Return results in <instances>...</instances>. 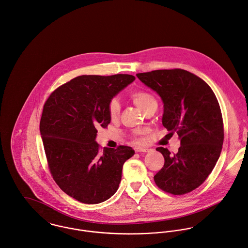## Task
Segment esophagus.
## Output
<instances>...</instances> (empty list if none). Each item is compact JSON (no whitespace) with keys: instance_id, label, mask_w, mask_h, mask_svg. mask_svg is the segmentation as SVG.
<instances>
[{"instance_id":"34e87169","label":"esophagus","mask_w":248,"mask_h":248,"mask_svg":"<svg viewBox=\"0 0 248 248\" xmlns=\"http://www.w3.org/2000/svg\"><path fill=\"white\" fill-rule=\"evenodd\" d=\"M135 151L136 152H149V151H151V149L143 148V147H137V148H135Z\"/></svg>"}]
</instances>
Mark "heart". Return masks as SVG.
<instances>
[{"label": "heart", "mask_w": 248, "mask_h": 248, "mask_svg": "<svg viewBox=\"0 0 248 248\" xmlns=\"http://www.w3.org/2000/svg\"><path fill=\"white\" fill-rule=\"evenodd\" d=\"M130 98L133 102L145 113L148 109L152 106L157 105L156 99L148 91L145 90H135L130 94ZM120 112V103L116 99H111L108 103V115L109 117L114 120L118 117ZM138 143L139 141H135Z\"/></svg>", "instance_id": "heart-1"}]
</instances>
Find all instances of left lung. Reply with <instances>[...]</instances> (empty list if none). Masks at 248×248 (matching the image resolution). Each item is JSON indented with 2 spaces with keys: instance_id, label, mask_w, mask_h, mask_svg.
<instances>
[{
  "instance_id": "1",
  "label": "left lung",
  "mask_w": 248,
  "mask_h": 248,
  "mask_svg": "<svg viewBox=\"0 0 248 248\" xmlns=\"http://www.w3.org/2000/svg\"><path fill=\"white\" fill-rule=\"evenodd\" d=\"M136 76L160 96L164 103L162 124L180 139L175 154L162 147L156 149L165 163L154 181L166 193L188 194L206 180L221 152L224 132L218 101L203 79L182 69Z\"/></svg>"
}]
</instances>
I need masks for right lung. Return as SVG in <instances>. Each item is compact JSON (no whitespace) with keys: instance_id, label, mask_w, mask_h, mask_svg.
I'll return each mask as SVG.
<instances>
[{"instance_id":"add662e5","label":"right lung","mask_w":248,"mask_h":248,"mask_svg":"<svg viewBox=\"0 0 248 248\" xmlns=\"http://www.w3.org/2000/svg\"><path fill=\"white\" fill-rule=\"evenodd\" d=\"M135 80L131 75L80 76L61 85L44 104L40 121L48 165L59 188L82 203L98 204L118 190L130 147L99 149L98 128L111 121L108 103Z\"/></svg>"}]
</instances>
